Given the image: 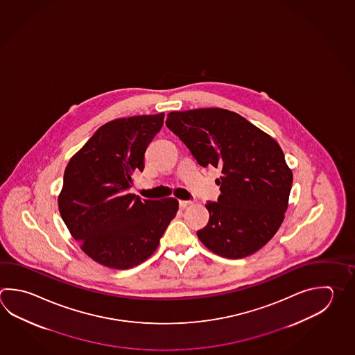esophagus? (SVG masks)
<instances>
[{
  "label": "esophagus",
  "mask_w": 355,
  "mask_h": 355,
  "mask_svg": "<svg viewBox=\"0 0 355 355\" xmlns=\"http://www.w3.org/2000/svg\"><path fill=\"white\" fill-rule=\"evenodd\" d=\"M189 205H192V201H183V200H181V201H180V207L181 208L188 207Z\"/></svg>",
  "instance_id": "esophagus-1"
}]
</instances>
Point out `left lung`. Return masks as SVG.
I'll list each match as a JSON object with an SVG mask.
<instances>
[{
    "label": "left lung",
    "instance_id": "1",
    "mask_svg": "<svg viewBox=\"0 0 355 355\" xmlns=\"http://www.w3.org/2000/svg\"><path fill=\"white\" fill-rule=\"evenodd\" d=\"M167 127L202 167L221 169L217 202L197 236L218 256L242 259L268 243L284 221L293 172L274 138L243 116L220 107L168 114Z\"/></svg>",
    "mask_w": 355,
    "mask_h": 355
}]
</instances>
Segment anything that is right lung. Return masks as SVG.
Returning <instances> with one entry per match:
<instances>
[{"instance_id": "obj_1", "label": "right lung", "mask_w": 355, "mask_h": 355, "mask_svg": "<svg viewBox=\"0 0 355 355\" xmlns=\"http://www.w3.org/2000/svg\"><path fill=\"white\" fill-rule=\"evenodd\" d=\"M163 119L164 113L109 121L67 163L58 200L61 218L81 250L107 268L146 261L178 211L175 198L141 201L129 193Z\"/></svg>"}]
</instances>
